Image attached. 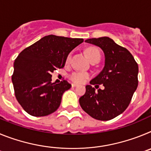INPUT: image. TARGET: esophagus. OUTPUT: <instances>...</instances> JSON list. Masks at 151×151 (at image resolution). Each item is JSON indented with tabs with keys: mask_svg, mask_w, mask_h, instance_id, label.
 <instances>
[{
	"mask_svg": "<svg viewBox=\"0 0 151 151\" xmlns=\"http://www.w3.org/2000/svg\"><path fill=\"white\" fill-rule=\"evenodd\" d=\"M72 86H73V87H77V86H78V85H77V84L73 83V84H72Z\"/></svg>",
	"mask_w": 151,
	"mask_h": 151,
	"instance_id": "obj_1",
	"label": "esophagus"
}]
</instances>
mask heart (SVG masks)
I'll use <instances>...</instances> for the list:
<instances>
[{"label":"heart","instance_id":"1","mask_svg":"<svg viewBox=\"0 0 151 151\" xmlns=\"http://www.w3.org/2000/svg\"><path fill=\"white\" fill-rule=\"evenodd\" d=\"M85 54L87 55L88 58L92 61L94 59H101V52L98 49L95 47H89L85 50ZM71 56L69 55L66 59V61L69 62ZM89 77V75L83 72H74L69 76V78L75 83H82Z\"/></svg>","mask_w":151,"mask_h":151}]
</instances>
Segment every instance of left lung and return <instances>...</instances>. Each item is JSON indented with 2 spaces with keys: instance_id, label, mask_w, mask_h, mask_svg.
<instances>
[{
  "instance_id": "8db88e82",
  "label": "left lung",
  "mask_w": 151,
  "mask_h": 151,
  "mask_svg": "<svg viewBox=\"0 0 151 151\" xmlns=\"http://www.w3.org/2000/svg\"><path fill=\"white\" fill-rule=\"evenodd\" d=\"M85 42L99 47L105 57L102 71L90 82L104 86L95 90L86 85V91L79 98L82 110L94 119L106 121L123 113L129 105L138 85V66L130 52L109 37L89 38Z\"/></svg>"
}]
</instances>
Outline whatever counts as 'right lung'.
I'll return each instance as SVG.
<instances>
[{
    "mask_svg": "<svg viewBox=\"0 0 151 151\" xmlns=\"http://www.w3.org/2000/svg\"><path fill=\"white\" fill-rule=\"evenodd\" d=\"M83 42L50 35L24 49L14 61L12 82L15 96L24 110L33 116L54 113L63 93L71 88L66 80L52 83L51 73L63 68L69 54Z\"/></svg>",
    "mask_w": 151,
    "mask_h": 151,
    "instance_id": "1",
    "label": "right lung"
}]
</instances>
